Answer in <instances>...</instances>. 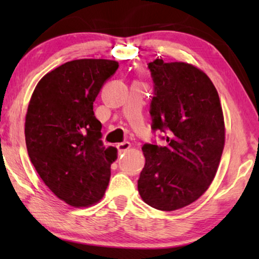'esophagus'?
Listing matches in <instances>:
<instances>
[{
    "label": "esophagus",
    "instance_id": "34e87169",
    "mask_svg": "<svg viewBox=\"0 0 259 259\" xmlns=\"http://www.w3.org/2000/svg\"><path fill=\"white\" fill-rule=\"evenodd\" d=\"M116 147H117V151H119V153L121 154V153H125L129 150V148L131 147V144L129 142H123V143L117 144Z\"/></svg>",
    "mask_w": 259,
    "mask_h": 259
}]
</instances>
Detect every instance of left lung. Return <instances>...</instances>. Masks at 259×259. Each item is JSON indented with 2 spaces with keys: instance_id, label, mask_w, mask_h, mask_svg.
Returning a JSON list of instances; mask_svg holds the SVG:
<instances>
[{
  "instance_id": "1",
  "label": "left lung",
  "mask_w": 259,
  "mask_h": 259,
  "mask_svg": "<svg viewBox=\"0 0 259 259\" xmlns=\"http://www.w3.org/2000/svg\"><path fill=\"white\" fill-rule=\"evenodd\" d=\"M152 129L168 130L166 145L145 144L138 192L151 207L174 211L191 204L216 176L225 145L219 96L209 76L194 65L155 59Z\"/></svg>"
}]
</instances>
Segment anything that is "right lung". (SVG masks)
<instances>
[{
	"label": "right lung",
	"mask_w": 259,
	"mask_h": 259,
	"mask_svg": "<svg viewBox=\"0 0 259 259\" xmlns=\"http://www.w3.org/2000/svg\"><path fill=\"white\" fill-rule=\"evenodd\" d=\"M119 63L76 59L47 73L35 87L25 139L35 170L57 198L75 208L103 199L116 148H105L94 102Z\"/></svg>",
	"instance_id": "right-lung-1"
}]
</instances>
